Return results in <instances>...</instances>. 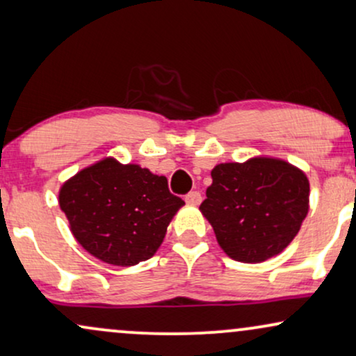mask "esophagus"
I'll use <instances>...</instances> for the list:
<instances>
[{
    "label": "esophagus",
    "instance_id": "obj_1",
    "mask_svg": "<svg viewBox=\"0 0 356 356\" xmlns=\"http://www.w3.org/2000/svg\"><path fill=\"white\" fill-rule=\"evenodd\" d=\"M186 202L191 205H199L202 202V193L199 191H192L186 195Z\"/></svg>",
    "mask_w": 356,
    "mask_h": 356
}]
</instances>
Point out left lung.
Wrapping results in <instances>:
<instances>
[{
	"label": "left lung",
	"instance_id": "obj_1",
	"mask_svg": "<svg viewBox=\"0 0 356 356\" xmlns=\"http://www.w3.org/2000/svg\"><path fill=\"white\" fill-rule=\"evenodd\" d=\"M211 179L200 210L230 258L261 263L298 235L309 211V181L302 170L284 161L254 157L215 165Z\"/></svg>",
	"mask_w": 356,
	"mask_h": 356
}]
</instances>
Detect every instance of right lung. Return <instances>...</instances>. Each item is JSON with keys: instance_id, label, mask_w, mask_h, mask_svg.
Returning a JSON list of instances; mask_svg holds the SVG:
<instances>
[{"instance_id": "add662e5", "label": "right lung", "mask_w": 356, "mask_h": 356, "mask_svg": "<svg viewBox=\"0 0 356 356\" xmlns=\"http://www.w3.org/2000/svg\"><path fill=\"white\" fill-rule=\"evenodd\" d=\"M58 204L90 254L133 266L156 253L184 200L170 193L164 175L105 159L67 181Z\"/></svg>"}]
</instances>
